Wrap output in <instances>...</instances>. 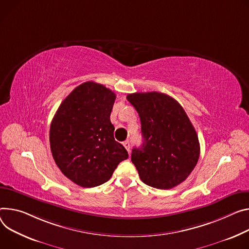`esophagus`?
<instances>
[{
	"mask_svg": "<svg viewBox=\"0 0 249 249\" xmlns=\"http://www.w3.org/2000/svg\"><path fill=\"white\" fill-rule=\"evenodd\" d=\"M123 146L126 148V150H127L128 153L130 154V144H129V141H128V140H126V141L123 142Z\"/></svg>",
	"mask_w": 249,
	"mask_h": 249,
	"instance_id": "obj_1",
	"label": "esophagus"
}]
</instances>
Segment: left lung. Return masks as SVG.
<instances>
[{
    "label": "left lung",
    "mask_w": 249,
    "mask_h": 249,
    "mask_svg": "<svg viewBox=\"0 0 249 249\" xmlns=\"http://www.w3.org/2000/svg\"><path fill=\"white\" fill-rule=\"evenodd\" d=\"M127 100L137 110L143 143L132 150L131 161L142 182L169 190L190 176L199 157L197 134L187 113L161 92H136Z\"/></svg>",
    "instance_id": "8db88e82"
}]
</instances>
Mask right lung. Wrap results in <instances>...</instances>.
<instances>
[{"instance_id":"right-lung-1","label":"right lung","mask_w":249,"mask_h":249,"mask_svg":"<svg viewBox=\"0 0 249 249\" xmlns=\"http://www.w3.org/2000/svg\"><path fill=\"white\" fill-rule=\"evenodd\" d=\"M116 94L87 81L60 104L50 129L51 150L61 173L82 188L106 183L128 152L114 139L110 114Z\"/></svg>"}]
</instances>
